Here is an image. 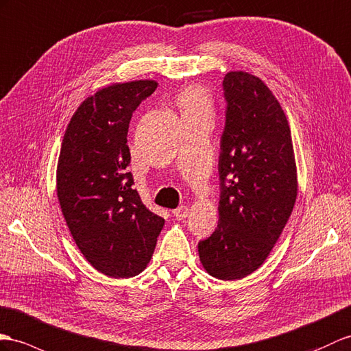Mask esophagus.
Masks as SVG:
<instances>
[{
	"mask_svg": "<svg viewBox=\"0 0 351 351\" xmlns=\"http://www.w3.org/2000/svg\"><path fill=\"white\" fill-rule=\"evenodd\" d=\"M173 215L177 220H184L187 216H189V207H186V205H182V207H178L173 211Z\"/></svg>",
	"mask_w": 351,
	"mask_h": 351,
	"instance_id": "1",
	"label": "esophagus"
}]
</instances>
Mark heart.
I'll list each match as a JSON object with an SVG mask.
<instances>
[{
    "mask_svg": "<svg viewBox=\"0 0 351 351\" xmlns=\"http://www.w3.org/2000/svg\"><path fill=\"white\" fill-rule=\"evenodd\" d=\"M177 104L182 108L183 116L213 114V99L208 90L199 84H191L177 95Z\"/></svg>",
    "mask_w": 351,
    "mask_h": 351,
    "instance_id": "heart-1",
    "label": "heart"
}]
</instances>
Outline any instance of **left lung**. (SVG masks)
Instances as JSON below:
<instances>
[{"mask_svg":"<svg viewBox=\"0 0 351 351\" xmlns=\"http://www.w3.org/2000/svg\"><path fill=\"white\" fill-rule=\"evenodd\" d=\"M223 92L219 223L198 253L204 269L226 281L252 274L268 258L292 215L298 177L287 117L267 84L230 71Z\"/></svg>","mask_w":351,"mask_h":351,"instance_id":"8db88e82","label":"left lung"}]
</instances>
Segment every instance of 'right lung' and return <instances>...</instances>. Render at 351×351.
I'll return each instance as SVG.
<instances>
[{"instance_id":"add662e5","label":"right lung","mask_w":351,"mask_h":351,"mask_svg":"<svg viewBox=\"0 0 351 351\" xmlns=\"http://www.w3.org/2000/svg\"><path fill=\"white\" fill-rule=\"evenodd\" d=\"M158 83L135 80L98 89L75 110L56 169L59 205L74 241L97 271L138 276L150 262L165 220L132 189L128 128Z\"/></svg>"}]
</instances>
